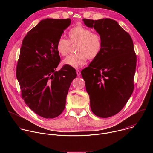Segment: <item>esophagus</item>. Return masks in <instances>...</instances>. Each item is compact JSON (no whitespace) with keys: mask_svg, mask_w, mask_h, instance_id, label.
I'll list each match as a JSON object with an SVG mask.
<instances>
[{"mask_svg":"<svg viewBox=\"0 0 153 153\" xmlns=\"http://www.w3.org/2000/svg\"><path fill=\"white\" fill-rule=\"evenodd\" d=\"M76 72H77V76H80V74H81L80 71L79 70H76Z\"/></svg>","mask_w":153,"mask_h":153,"instance_id":"1","label":"esophagus"}]
</instances>
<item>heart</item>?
I'll return each instance as SVG.
<instances>
[{
  "label": "heart",
  "instance_id": "heart-1",
  "mask_svg": "<svg viewBox=\"0 0 153 153\" xmlns=\"http://www.w3.org/2000/svg\"><path fill=\"white\" fill-rule=\"evenodd\" d=\"M68 39L59 37L56 42V48L62 56H67L70 52L71 44H76L77 53L68 56L63 60L64 65L74 68H80L85 65L88 58L91 60L96 59L102 49V39L97 33L81 25L71 28L68 33Z\"/></svg>",
  "mask_w": 153,
  "mask_h": 153
}]
</instances>
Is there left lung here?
Masks as SVG:
<instances>
[{
    "label": "left lung",
    "mask_w": 153,
    "mask_h": 153,
    "mask_svg": "<svg viewBox=\"0 0 153 153\" xmlns=\"http://www.w3.org/2000/svg\"><path fill=\"white\" fill-rule=\"evenodd\" d=\"M83 21L101 36L103 45L99 56L81 74L91 111L100 117H110L122 110L133 92L137 62L133 42L114 20Z\"/></svg>",
    "instance_id": "8db88e82"
}]
</instances>
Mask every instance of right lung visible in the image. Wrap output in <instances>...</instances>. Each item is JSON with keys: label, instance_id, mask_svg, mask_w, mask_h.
Here are the masks:
<instances>
[{"label": "right lung", "instance_id": "1", "mask_svg": "<svg viewBox=\"0 0 153 153\" xmlns=\"http://www.w3.org/2000/svg\"><path fill=\"white\" fill-rule=\"evenodd\" d=\"M70 24V19L42 20L25 36L20 48L16 77L22 97L32 111L46 119L63 112L77 76L75 69L66 65L56 71L60 62L56 42Z\"/></svg>", "mask_w": 153, "mask_h": 153}]
</instances>
